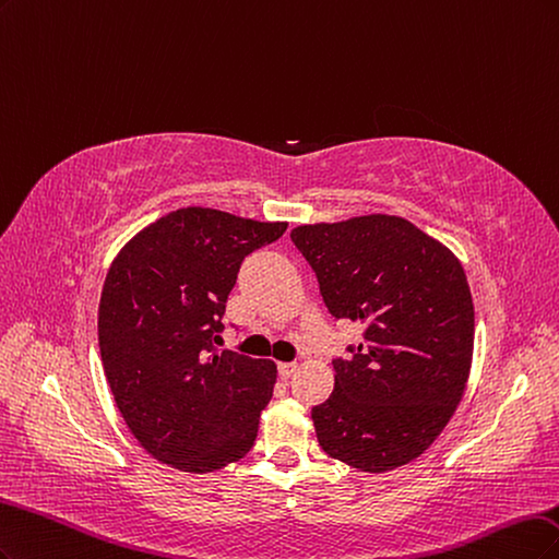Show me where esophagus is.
Wrapping results in <instances>:
<instances>
[{
  "instance_id": "1",
  "label": "esophagus",
  "mask_w": 559,
  "mask_h": 559,
  "mask_svg": "<svg viewBox=\"0 0 559 559\" xmlns=\"http://www.w3.org/2000/svg\"><path fill=\"white\" fill-rule=\"evenodd\" d=\"M297 371V362H281L278 365V376L281 378H290Z\"/></svg>"
}]
</instances>
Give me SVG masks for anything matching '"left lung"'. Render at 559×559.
<instances>
[{
  "instance_id": "8db88e82",
  "label": "left lung",
  "mask_w": 559,
  "mask_h": 559,
  "mask_svg": "<svg viewBox=\"0 0 559 559\" xmlns=\"http://www.w3.org/2000/svg\"><path fill=\"white\" fill-rule=\"evenodd\" d=\"M290 239L330 313L365 325L362 344L332 362L330 400L311 411L320 448L369 474L420 457L472 371L474 301L460 260L388 213L299 225Z\"/></svg>"
}]
</instances>
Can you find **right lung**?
I'll list each match as a JSON object with an SVG mask.
<instances>
[{
  "label": "right lung",
  "mask_w": 559,
  "mask_h": 559,
  "mask_svg": "<svg viewBox=\"0 0 559 559\" xmlns=\"http://www.w3.org/2000/svg\"><path fill=\"white\" fill-rule=\"evenodd\" d=\"M285 229L186 206L136 231L111 262L97 313L102 365L124 425L162 464L209 474L253 448L276 365L213 341L243 258Z\"/></svg>",
  "instance_id": "1"
}]
</instances>
